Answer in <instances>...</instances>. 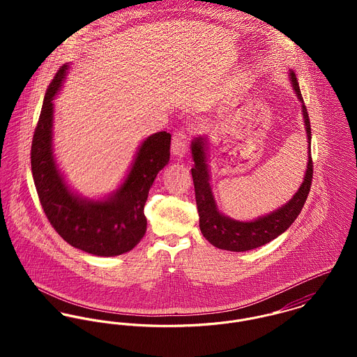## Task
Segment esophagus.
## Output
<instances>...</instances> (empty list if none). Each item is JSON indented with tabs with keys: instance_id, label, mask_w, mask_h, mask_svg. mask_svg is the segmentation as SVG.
I'll list each match as a JSON object with an SVG mask.
<instances>
[{
	"instance_id": "1",
	"label": "esophagus",
	"mask_w": 357,
	"mask_h": 357,
	"mask_svg": "<svg viewBox=\"0 0 357 357\" xmlns=\"http://www.w3.org/2000/svg\"><path fill=\"white\" fill-rule=\"evenodd\" d=\"M188 151V136L184 132H177L172 140V153L177 158L185 156Z\"/></svg>"
}]
</instances>
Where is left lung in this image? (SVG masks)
<instances>
[{"label":"left lung","instance_id":"obj_1","mask_svg":"<svg viewBox=\"0 0 357 357\" xmlns=\"http://www.w3.org/2000/svg\"><path fill=\"white\" fill-rule=\"evenodd\" d=\"M289 77L293 91L303 107V118L307 137V163L304 181L287 204L250 221H241L225 215L217 206L210 183L211 172L208 166V139L207 136H198L191 143V153L194 159V167L191 172L199 213V228L204 238L217 249L228 252H248L264 246L287 231L304 207L313 176V163L310 158V122L300 85L293 70H289Z\"/></svg>","mask_w":357,"mask_h":357}]
</instances>
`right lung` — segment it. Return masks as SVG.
Instances as JSON below:
<instances>
[{
	"label": "right lung",
	"instance_id": "add662e5",
	"mask_svg": "<svg viewBox=\"0 0 357 357\" xmlns=\"http://www.w3.org/2000/svg\"><path fill=\"white\" fill-rule=\"evenodd\" d=\"M70 64L60 67L45 93L31 144V172L43 208L56 232L73 248L89 255L114 257L130 252L144 236V204L156 174L170 158V133L158 132L139 146L115 191L93 199L75 192L61 173L53 147V100Z\"/></svg>",
	"mask_w": 357,
	"mask_h": 357
}]
</instances>
